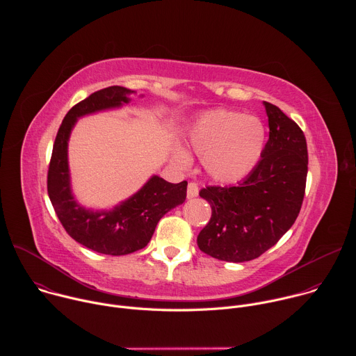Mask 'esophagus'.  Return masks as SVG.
<instances>
[{"label":"esophagus","mask_w":356,"mask_h":356,"mask_svg":"<svg viewBox=\"0 0 356 356\" xmlns=\"http://www.w3.org/2000/svg\"><path fill=\"white\" fill-rule=\"evenodd\" d=\"M197 195H198V186H197V183L190 181L188 186H187V197L193 198V197H197Z\"/></svg>","instance_id":"obj_1"}]
</instances>
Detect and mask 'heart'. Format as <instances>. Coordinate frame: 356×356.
<instances>
[{
    "label": "heart",
    "mask_w": 356,
    "mask_h": 356,
    "mask_svg": "<svg viewBox=\"0 0 356 356\" xmlns=\"http://www.w3.org/2000/svg\"><path fill=\"white\" fill-rule=\"evenodd\" d=\"M266 131L257 117L229 110H214L201 115L190 131V145L202 158L206 172L217 181L234 183L257 166ZM176 159L188 165V156L179 150Z\"/></svg>",
    "instance_id": "heart-1"
}]
</instances>
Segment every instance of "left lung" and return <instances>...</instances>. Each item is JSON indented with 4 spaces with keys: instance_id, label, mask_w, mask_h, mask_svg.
I'll use <instances>...</instances> for the list:
<instances>
[{
    "instance_id": "8db88e82",
    "label": "left lung",
    "mask_w": 356,
    "mask_h": 356,
    "mask_svg": "<svg viewBox=\"0 0 356 356\" xmlns=\"http://www.w3.org/2000/svg\"><path fill=\"white\" fill-rule=\"evenodd\" d=\"M269 139L261 161L238 186H206L200 197L211 218L197 236L200 250L227 262L259 258L294 224L306 193L307 142L301 128L266 103Z\"/></svg>"
}]
</instances>
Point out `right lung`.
<instances>
[{
    "instance_id": "add662e5",
    "label": "right lung",
    "mask_w": 356,
    "mask_h": 356,
    "mask_svg": "<svg viewBox=\"0 0 356 356\" xmlns=\"http://www.w3.org/2000/svg\"><path fill=\"white\" fill-rule=\"evenodd\" d=\"M134 91L111 86L90 94L66 114L47 170V194L66 232L79 243L104 255H128L147 245L159 220L186 200L187 181L169 183L152 177L135 195L113 211L94 213L80 207L70 193L67 140L77 118L128 103Z\"/></svg>"
}]
</instances>
